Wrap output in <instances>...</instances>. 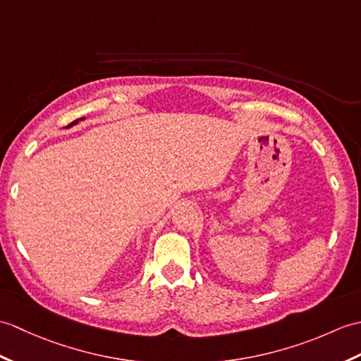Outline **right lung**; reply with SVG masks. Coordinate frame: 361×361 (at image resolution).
Wrapping results in <instances>:
<instances>
[{
	"instance_id": "obj_1",
	"label": "right lung",
	"mask_w": 361,
	"mask_h": 361,
	"mask_svg": "<svg viewBox=\"0 0 361 361\" xmlns=\"http://www.w3.org/2000/svg\"><path fill=\"white\" fill-rule=\"evenodd\" d=\"M85 120H86V118H80V120H75V121H73V123H72V124L69 126V128H72V126H75V124H78L80 121H85Z\"/></svg>"
}]
</instances>
